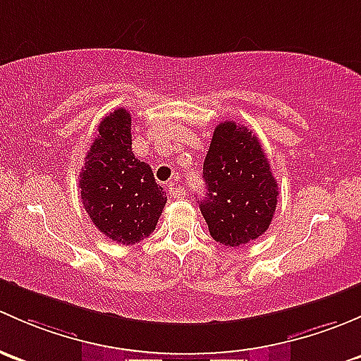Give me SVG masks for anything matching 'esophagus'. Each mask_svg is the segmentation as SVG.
Segmentation results:
<instances>
[{
	"label": "esophagus",
	"instance_id": "1",
	"mask_svg": "<svg viewBox=\"0 0 361 361\" xmlns=\"http://www.w3.org/2000/svg\"><path fill=\"white\" fill-rule=\"evenodd\" d=\"M166 189H169V195L172 196V198H184L185 196V189L177 184L176 180H170L169 184H166Z\"/></svg>",
	"mask_w": 361,
	"mask_h": 361
}]
</instances>
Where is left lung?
<instances>
[{
	"mask_svg": "<svg viewBox=\"0 0 361 361\" xmlns=\"http://www.w3.org/2000/svg\"><path fill=\"white\" fill-rule=\"evenodd\" d=\"M203 179L207 191L198 203L215 241L240 247L266 233L276 210L278 184L252 130L235 121L215 126Z\"/></svg>",
	"mask_w": 361,
	"mask_h": 361,
	"instance_id": "left-lung-1",
	"label": "left lung"
}]
</instances>
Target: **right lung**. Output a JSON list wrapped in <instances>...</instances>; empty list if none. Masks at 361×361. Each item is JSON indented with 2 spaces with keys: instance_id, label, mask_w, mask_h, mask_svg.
I'll use <instances>...</instances> for the list:
<instances>
[{
  "instance_id": "obj_1",
  "label": "right lung",
  "mask_w": 361,
  "mask_h": 361,
  "mask_svg": "<svg viewBox=\"0 0 361 361\" xmlns=\"http://www.w3.org/2000/svg\"><path fill=\"white\" fill-rule=\"evenodd\" d=\"M132 118L123 107L99 123L80 173L81 203L102 235L135 245L154 231L166 203L153 170L132 153Z\"/></svg>"
}]
</instances>
